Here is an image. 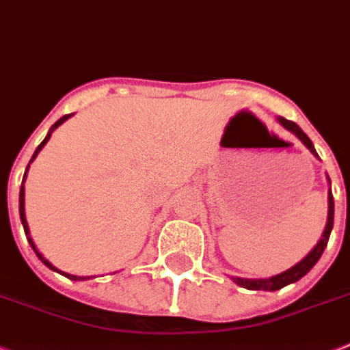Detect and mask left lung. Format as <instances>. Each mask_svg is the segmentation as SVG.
<instances>
[{"instance_id": "8db88e82", "label": "left lung", "mask_w": 350, "mask_h": 350, "mask_svg": "<svg viewBox=\"0 0 350 350\" xmlns=\"http://www.w3.org/2000/svg\"><path fill=\"white\" fill-rule=\"evenodd\" d=\"M278 122L282 124V127H286L288 131H291L295 136H297L298 140L302 142L304 146L308 147L311 152H313L314 156L318 158L317 150H314V146L313 142L309 140V136L304 133L300 127L295 124V122L291 120H286V118H282V116H278ZM331 183V181H329ZM329 214H327V223H325V230H323L322 237H320V241L317 243V246H314L311 252H309L306 257L300 260V262H297L293 266V268L286 269V271H282V273L275 275V277H269V278H239V277H234V282L237 284V286H241V288H246V289H254V291H277V289H282L284 286H288V284H293L297 282V280H300V278L304 277V275H308L309 271H311V268H313L314 264L318 262V258L322 257L323 250H325V246H327L329 243V235H331V230H332V223H334V200H332V192L329 190Z\"/></svg>"}]
</instances>
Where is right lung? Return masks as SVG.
<instances>
[{
    "mask_svg": "<svg viewBox=\"0 0 350 350\" xmlns=\"http://www.w3.org/2000/svg\"><path fill=\"white\" fill-rule=\"evenodd\" d=\"M70 116H72V115H64V116H62V118H59V120H57L55 124H53L52 127H50V131H48L46 138H44V140H42L41 144H39V147H37V149H36V152H33V156H32V160H30V163H32V161L36 160V156L39 154V150H41L42 147L46 146V142L50 140V136H52V133H53V131H55L57 127L61 126V124H64V122H66L68 118H70ZM30 163H28V167H30ZM28 167H27V170H25V176H23V183H25V178H27ZM23 183H21V190H19V215H21V223H23V228H25V234H27V239H28V243H30V246H32V250H33V252H36V255H37V257H39V260H41V262L44 264V266H48V268H50V269H53V271H57V273H61V275H64V277H66V278H70V280H86V278H90V277H77V275L64 273V271H61V269H57L55 266H53V264L50 262V260H46V258L42 257L41 254H39V250L36 248V244H33L32 237H30V230H28L27 217H25V185H23Z\"/></svg>",
    "mask_w": 350,
    "mask_h": 350,
    "instance_id": "add662e5",
    "label": "right lung"
}]
</instances>
